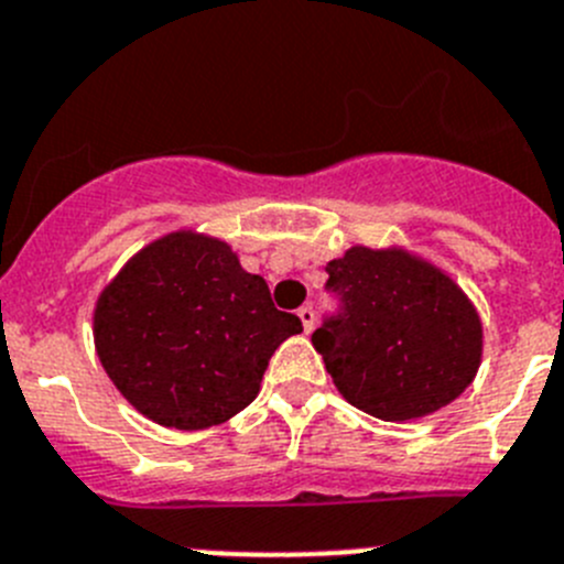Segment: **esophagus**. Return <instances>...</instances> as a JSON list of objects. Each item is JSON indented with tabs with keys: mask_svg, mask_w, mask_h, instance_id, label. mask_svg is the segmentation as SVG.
Masks as SVG:
<instances>
[{
	"mask_svg": "<svg viewBox=\"0 0 564 564\" xmlns=\"http://www.w3.org/2000/svg\"><path fill=\"white\" fill-rule=\"evenodd\" d=\"M299 318H302L304 333H310V329L316 327V310H313V304H304V307H299Z\"/></svg>",
	"mask_w": 564,
	"mask_h": 564,
	"instance_id": "1",
	"label": "esophagus"
}]
</instances>
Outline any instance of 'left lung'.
I'll list each match as a JSON object with an SVG mask.
<instances>
[{
	"label": "left lung",
	"mask_w": 564,
	"mask_h": 564,
	"mask_svg": "<svg viewBox=\"0 0 564 564\" xmlns=\"http://www.w3.org/2000/svg\"><path fill=\"white\" fill-rule=\"evenodd\" d=\"M338 313L313 333L335 389L377 420L451 405L481 364L484 329L462 288L402 248L355 246L327 262Z\"/></svg>",
	"instance_id": "left-lung-1"
}]
</instances>
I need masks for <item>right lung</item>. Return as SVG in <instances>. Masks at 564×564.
I'll use <instances>...</instances> for the list:
<instances>
[{
    "label": "right lung",
    "mask_w": 564,
    "mask_h": 564,
    "mask_svg": "<svg viewBox=\"0 0 564 564\" xmlns=\"http://www.w3.org/2000/svg\"><path fill=\"white\" fill-rule=\"evenodd\" d=\"M302 333L224 240L173 231L126 262L95 307V346L120 394L156 425L204 431L260 394L276 346Z\"/></svg>",
    "instance_id": "1"
}]
</instances>
